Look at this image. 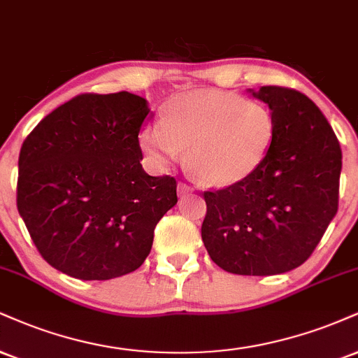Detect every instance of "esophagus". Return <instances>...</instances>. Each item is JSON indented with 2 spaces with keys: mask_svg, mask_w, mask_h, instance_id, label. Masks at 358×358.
<instances>
[{
  "mask_svg": "<svg viewBox=\"0 0 358 358\" xmlns=\"http://www.w3.org/2000/svg\"><path fill=\"white\" fill-rule=\"evenodd\" d=\"M193 188L190 187V185L187 183H178V195L180 196H187L188 193H192Z\"/></svg>",
  "mask_w": 358,
  "mask_h": 358,
  "instance_id": "1",
  "label": "esophagus"
}]
</instances>
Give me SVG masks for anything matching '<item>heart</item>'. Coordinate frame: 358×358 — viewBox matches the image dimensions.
Listing matches in <instances>:
<instances>
[{
  "instance_id": "obj_1",
  "label": "heart",
  "mask_w": 358,
  "mask_h": 358,
  "mask_svg": "<svg viewBox=\"0 0 358 358\" xmlns=\"http://www.w3.org/2000/svg\"><path fill=\"white\" fill-rule=\"evenodd\" d=\"M277 133L266 103L223 90L180 94L165 106L162 123L140 133V146L157 165L187 150V165L200 182L231 187L264 165Z\"/></svg>"
}]
</instances>
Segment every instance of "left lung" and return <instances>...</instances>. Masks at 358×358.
<instances>
[{
  "label": "left lung",
  "mask_w": 358,
  "mask_h": 358,
  "mask_svg": "<svg viewBox=\"0 0 358 358\" xmlns=\"http://www.w3.org/2000/svg\"><path fill=\"white\" fill-rule=\"evenodd\" d=\"M250 93L273 111V146L245 182L203 193L201 240L225 272L264 277L300 266L322 240L338 210L342 150L303 93L283 86Z\"/></svg>",
  "instance_id": "obj_1"
}]
</instances>
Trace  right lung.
<instances>
[{"label": "right lung", "instance_id": "right-lung-1", "mask_svg": "<svg viewBox=\"0 0 358 358\" xmlns=\"http://www.w3.org/2000/svg\"><path fill=\"white\" fill-rule=\"evenodd\" d=\"M148 113V101L128 92L80 94L23 141L16 205L59 272L110 280L148 257L155 227L178 201L173 176H150L140 163Z\"/></svg>", "mask_w": 358, "mask_h": 358}]
</instances>
